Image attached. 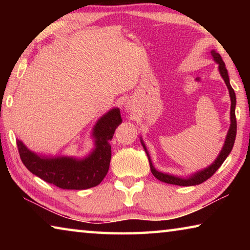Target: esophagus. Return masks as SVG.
<instances>
[{
  "mask_svg": "<svg viewBox=\"0 0 250 250\" xmlns=\"http://www.w3.org/2000/svg\"><path fill=\"white\" fill-rule=\"evenodd\" d=\"M125 108H126V110H131V109H132V105H131L130 104H126Z\"/></svg>",
  "mask_w": 250,
  "mask_h": 250,
  "instance_id": "esophagus-1",
  "label": "esophagus"
}]
</instances>
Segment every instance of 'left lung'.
Masks as SVG:
<instances>
[{
  "label": "left lung",
  "mask_w": 250,
  "mask_h": 250,
  "mask_svg": "<svg viewBox=\"0 0 250 250\" xmlns=\"http://www.w3.org/2000/svg\"><path fill=\"white\" fill-rule=\"evenodd\" d=\"M211 55H213L215 62H218L219 73H221L224 82H225L228 90H229V96H230V101H231V105H230V122H231V124H230L229 130H228L225 145H224L223 150L221 151V153H219L218 158L216 159V161H215L213 164H211L210 167H206L205 170H203L201 172L195 173V174L189 177V179H180V177L168 175V174H164V173L158 172L154 168V167L152 166L151 160L149 159L150 168H151L152 174H153L158 180L164 182V183L173 184V185H180V186H192V185H197V184L203 183V182L208 180L211 175H214V173L216 172L219 168V167L222 166L224 161H225L226 158L228 156V154L230 153L232 146H234L235 139H236V132H237V121H236V115H235L236 95H235L234 89H232L230 83H229V77H228V73H227L225 62H223L222 56L218 53L215 52V50H211ZM142 146H143V147H145V150L146 151L145 145H143V142H142ZM146 154H147V152H146ZM147 155H149V154H147Z\"/></svg>",
  "instance_id": "1"
}]
</instances>
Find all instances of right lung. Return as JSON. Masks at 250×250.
<instances>
[{
    "label": "right lung",
    "mask_w": 250,
    "mask_h": 250,
    "mask_svg": "<svg viewBox=\"0 0 250 250\" xmlns=\"http://www.w3.org/2000/svg\"><path fill=\"white\" fill-rule=\"evenodd\" d=\"M121 122L120 110L118 108L112 109L100 118L94 129L96 149L83 160L41 158L29 151L20 140H16L21 160L29 172L59 188L86 189L94 188L100 184L107 175L111 160L110 141Z\"/></svg>",
    "instance_id": "add662e5"
}]
</instances>
